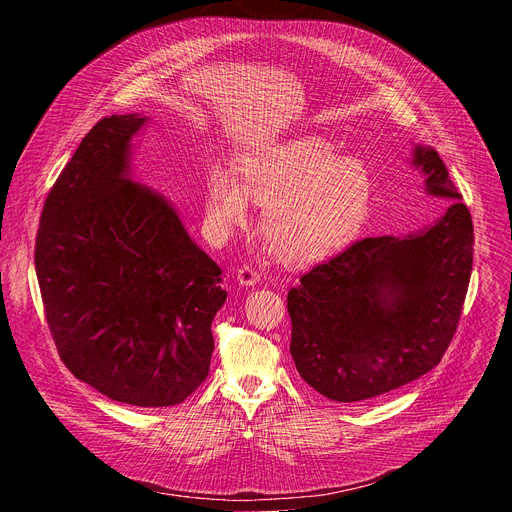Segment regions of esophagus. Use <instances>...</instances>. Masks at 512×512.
Returning <instances> with one entry per match:
<instances>
[{"instance_id": "esophagus-1", "label": "esophagus", "mask_w": 512, "mask_h": 512, "mask_svg": "<svg viewBox=\"0 0 512 512\" xmlns=\"http://www.w3.org/2000/svg\"><path fill=\"white\" fill-rule=\"evenodd\" d=\"M237 281L241 283V285H255L257 281H259V271L253 267V265H241L239 269H237Z\"/></svg>"}]
</instances>
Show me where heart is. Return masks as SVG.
<instances>
[{"label":"heart","instance_id":"obj_1","mask_svg":"<svg viewBox=\"0 0 512 512\" xmlns=\"http://www.w3.org/2000/svg\"><path fill=\"white\" fill-rule=\"evenodd\" d=\"M249 198L265 204L263 239L283 265L306 267L344 249L373 204V180L358 160L306 135L263 143L237 160V176L214 168L206 178V223L223 239L249 218Z\"/></svg>","mask_w":512,"mask_h":512}]
</instances>
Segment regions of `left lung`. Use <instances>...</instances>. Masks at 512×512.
Returning a JSON list of instances; mask_svg holds the SVG:
<instances>
[{"label":"left lung","instance_id":"1","mask_svg":"<svg viewBox=\"0 0 512 512\" xmlns=\"http://www.w3.org/2000/svg\"><path fill=\"white\" fill-rule=\"evenodd\" d=\"M433 196L452 198L417 233L354 241L287 291L289 352L300 377L332 401L399 389L446 354L466 300L474 255L472 216L433 148H415Z\"/></svg>","mask_w":512,"mask_h":512}]
</instances>
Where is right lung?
<instances>
[{
    "mask_svg": "<svg viewBox=\"0 0 512 512\" xmlns=\"http://www.w3.org/2000/svg\"><path fill=\"white\" fill-rule=\"evenodd\" d=\"M139 115L103 117L50 188L34 247L66 369L113 401L168 407L206 379L227 291L176 210L125 174Z\"/></svg>",
    "mask_w": 512,
    "mask_h": 512,
    "instance_id": "add662e5",
    "label": "right lung"
}]
</instances>
